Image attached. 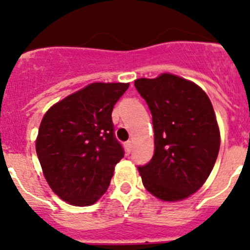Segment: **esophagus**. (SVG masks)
I'll return each mask as SVG.
<instances>
[{"mask_svg":"<svg viewBox=\"0 0 250 250\" xmlns=\"http://www.w3.org/2000/svg\"><path fill=\"white\" fill-rule=\"evenodd\" d=\"M125 151H127L128 153H130L132 152V141H127V143L125 144Z\"/></svg>","mask_w":250,"mask_h":250,"instance_id":"1","label":"esophagus"}]
</instances>
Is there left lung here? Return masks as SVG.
I'll return each mask as SVG.
<instances>
[{
    "label": "left lung",
    "mask_w": 250,
    "mask_h": 250,
    "mask_svg": "<svg viewBox=\"0 0 250 250\" xmlns=\"http://www.w3.org/2000/svg\"><path fill=\"white\" fill-rule=\"evenodd\" d=\"M134 85L152 115L155 152L138 168L146 190L178 202L200 190L215 165L220 130L206 92L176 75L138 78Z\"/></svg>",
    "instance_id": "1"
}]
</instances>
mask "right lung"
Wrapping results in <instances>:
<instances>
[{
  "label": "right lung",
  "instance_id": "add662e5",
  "mask_svg": "<svg viewBox=\"0 0 250 250\" xmlns=\"http://www.w3.org/2000/svg\"><path fill=\"white\" fill-rule=\"evenodd\" d=\"M129 83L93 82L50 106L36 152L53 192L69 204L92 206L106 192L123 150L111 113Z\"/></svg>",
  "mask_w": 250,
  "mask_h": 250
}]
</instances>
